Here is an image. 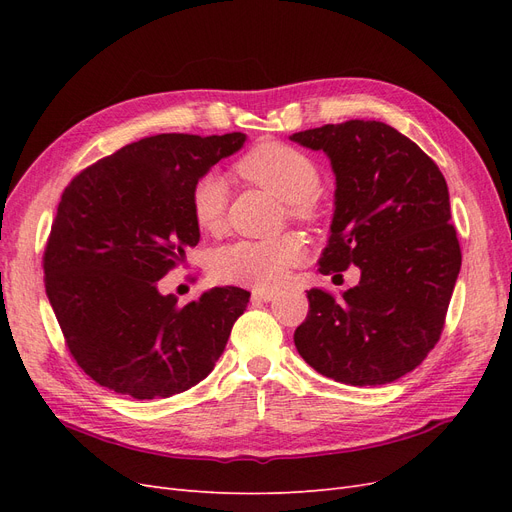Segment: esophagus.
Returning a JSON list of instances; mask_svg holds the SVG:
<instances>
[{
	"instance_id": "obj_1",
	"label": "esophagus",
	"mask_w": 512,
	"mask_h": 512,
	"mask_svg": "<svg viewBox=\"0 0 512 512\" xmlns=\"http://www.w3.org/2000/svg\"><path fill=\"white\" fill-rule=\"evenodd\" d=\"M275 299V292L273 290H254L252 292V301H258V303H269Z\"/></svg>"
}]
</instances>
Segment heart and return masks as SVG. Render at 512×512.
I'll use <instances>...</instances> for the list:
<instances>
[{
  "mask_svg": "<svg viewBox=\"0 0 512 512\" xmlns=\"http://www.w3.org/2000/svg\"><path fill=\"white\" fill-rule=\"evenodd\" d=\"M237 173L288 203L290 218L307 222L316 215L314 194L320 188L318 164L305 151L265 141L250 149L237 162ZM228 188L222 175L205 173L192 188V215L200 230L222 228ZM305 245L299 237L284 235L265 241H235L215 250L209 262L211 275L224 284L273 288L282 284L288 269L305 260Z\"/></svg>",
  "mask_w": 512,
  "mask_h": 512,
  "instance_id": "1",
  "label": "heart"
}]
</instances>
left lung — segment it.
I'll return each instance as SVG.
<instances>
[{
    "label": "left lung",
    "mask_w": 512,
    "mask_h": 512,
    "mask_svg": "<svg viewBox=\"0 0 512 512\" xmlns=\"http://www.w3.org/2000/svg\"><path fill=\"white\" fill-rule=\"evenodd\" d=\"M290 141L327 153L335 173L331 237L318 271H361L342 299L307 292L294 346L322 376L389 384L438 344L461 269L446 179L421 147L382 121L327 123Z\"/></svg>",
    "instance_id": "left-lung-1"
}]
</instances>
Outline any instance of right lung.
Instances as JSON below:
<instances>
[{
    "mask_svg": "<svg viewBox=\"0 0 512 512\" xmlns=\"http://www.w3.org/2000/svg\"><path fill=\"white\" fill-rule=\"evenodd\" d=\"M245 134H158L121 147L61 194L44 250V286L85 374L134 399L205 380L250 292L211 288L179 305L158 282L200 239L192 188Z\"/></svg>",
    "mask_w": 512,
    "mask_h": 512,
    "instance_id": "right-lung-1",
    "label": "right lung"
}]
</instances>
